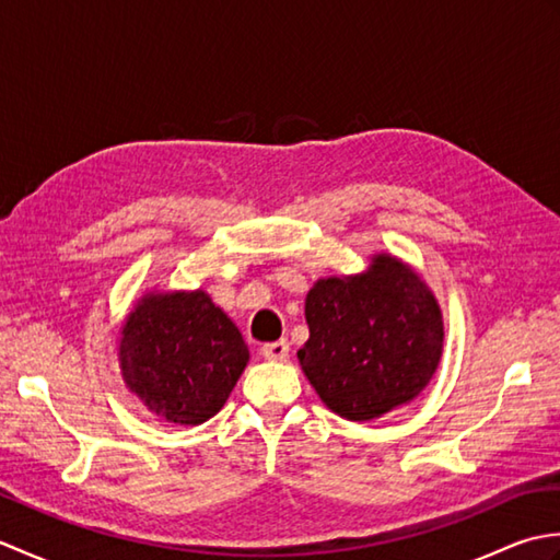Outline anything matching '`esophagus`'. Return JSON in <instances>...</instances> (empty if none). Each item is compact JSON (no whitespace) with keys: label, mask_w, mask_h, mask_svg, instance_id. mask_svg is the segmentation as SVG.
Returning a JSON list of instances; mask_svg holds the SVG:
<instances>
[{"label":"esophagus","mask_w":560,"mask_h":560,"mask_svg":"<svg viewBox=\"0 0 560 560\" xmlns=\"http://www.w3.org/2000/svg\"><path fill=\"white\" fill-rule=\"evenodd\" d=\"M289 341L287 339H279V341H269L261 347V355H265L267 361H287L289 359Z\"/></svg>","instance_id":"obj_1"}]
</instances>
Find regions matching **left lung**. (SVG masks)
<instances>
[{
    "mask_svg": "<svg viewBox=\"0 0 560 560\" xmlns=\"http://www.w3.org/2000/svg\"><path fill=\"white\" fill-rule=\"evenodd\" d=\"M303 371L327 407L371 421L411 401L443 353V317L425 283L377 255L361 277L317 281L305 301Z\"/></svg>",
    "mask_w": 560,
    "mask_h": 560,
    "instance_id": "left-lung-1",
    "label": "left lung"
}]
</instances>
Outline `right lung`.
<instances>
[{
	"label": "right lung",
	"mask_w": 560,
	"mask_h": 560,
	"mask_svg": "<svg viewBox=\"0 0 560 560\" xmlns=\"http://www.w3.org/2000/svg\"><path fill=\"white\" fill-rule=\"evenodd\" d=\"M247 359L241 331L201 291L149 295L122 327L127 385L171 423L197 425L211 419Z\"/></svg>",
	"instance_id": "add662e5"
}]
</instances>
